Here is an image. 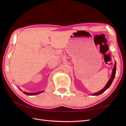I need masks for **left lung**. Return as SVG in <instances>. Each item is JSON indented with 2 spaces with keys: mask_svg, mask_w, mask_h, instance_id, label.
I'll return each instance as SVG.
<instances>
[{
  "mask_svg": "<svg viewBox=\"0 0 126 126\" xmlns=\"http://www.w3.org/2000/svg\"><path fill=\"white\" fill-rule=\"evenodd\" d=\"M116 62L115 61V65H114L113 68V69H112V75H111V77H110V79L109 80L108 82H107V83L106 85L105 86V87L104 88H103L102 90H101L100 91H98V92L93 94H92L93 96H98V95H99V94H101L102 93L105 92V91L110 86V85H111V83H112V81L113 80V79H114V78H115V75H116Z\"/></svg>",
  "mask_w": 126,
  "mask_h": 126,
  "instance_id": "obj_1",
  "label": "left lung"
}]
</instances>
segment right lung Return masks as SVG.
<instances>
[{
    "label": "right lung",
    "instance_id": "obj_1",
    "mask_svg": "<svg viewBox=\"0 0 126 126\" xmlns=\"http://www.w3.org/2000/svg\"><path fill=\"white\" fill-rule=\"evenodd\" d=\"M20 89V88H19ZM20 90H21L20 89ZM44 91H39V92H37V93H27V92H25V91H24V94H25L26 95H28V96H34V95H36V94H39L41 93H43Z\"/></svg>",
    "mask_w": 126,
    "mask_h": 126
}]
</instances>
